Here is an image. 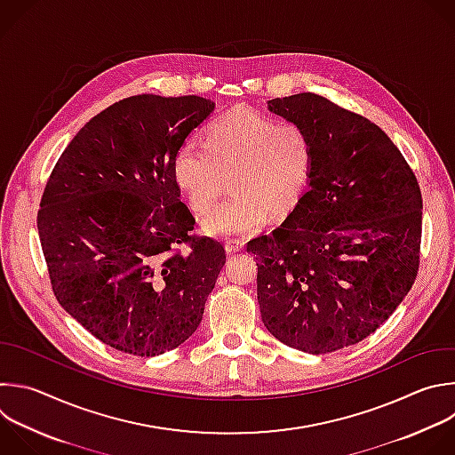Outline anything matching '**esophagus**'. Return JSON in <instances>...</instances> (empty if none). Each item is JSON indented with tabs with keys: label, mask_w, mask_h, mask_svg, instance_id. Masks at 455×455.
Returning <instances> with one entry per match:
<instances>
[{
	"label": "esophagus",
	"mask_w": 455,
	"mask_h": 455,
	"mask_svg": "<svg viewBox=\"0 0 455 455\" xmlns=\"http://www.w3.org/2000/svg\"><path fill=\"white\" fill-rule=\"evenodd\" d=\"M244 248V241L243 239H235V237H228L225 241V250L228 253H235V251H241Z\"/></svg>",
	"instance_id": "obj_1"
}]
</instances>
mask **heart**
<instances>
[{
	"mask_svg": "<svg viewBox=\"0 0 455 455\" xmlns=\"http://www.w3.org/2000/svg\"><path fill=\"white\" fill-rule=\"evenodd\" d=\"M315 172V142L304 124L276 121L250 107L218 117L205 132V146L186 140L175 151L172 173L189 207L205 212L224 177L235 195L202 221L218 237L250 235L275 216H287L304 198Z\"/></svg>",
	"mask_w": 455,
	"mask_h": 455,
	"instance_id": "b5f03b06",
	"label": "heart"
}]
</instances>
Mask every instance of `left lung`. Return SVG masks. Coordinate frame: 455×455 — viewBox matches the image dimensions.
<instances>
[{
	"mask_svg": "<svg viewBox=\"0 0 455 455\" xmlns=\"http://www.w3.org/2000/svg\"><path fill=\"white\" fill-rule=\"evenodd\" d=\"M304 124L315 172L298 207L251 239L264 327L283 345L329 354L373 334L414 283L421 193L393 140L370 119L299 92L267 101Z\"/></svg>",
	"mask_w": 455,
	"mask_h": 455,
	"instance_id": "left-lung-1",
	"label": "left lung"
}]
</instances>
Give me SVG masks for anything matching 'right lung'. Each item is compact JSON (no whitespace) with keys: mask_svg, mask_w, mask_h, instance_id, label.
<instances>
[{"mask_svg":"<svg viewBox=\"0 0 455 455\" xmlns=\"http://www.w3.org/2000/svg\"><path fill=\"white\" fill-rule=\"evenodd\" d=\"M214 107L202 96L124 98L73 137L44 188L37 228L53 292L119 352L154 357L189 339L225 264L221 243L189 235L195 218L172 173Z\"/></svg>","mask_w":455,"mask_h":455,"instance_id":"obj_1","label":"right lung"}]
</instances>
